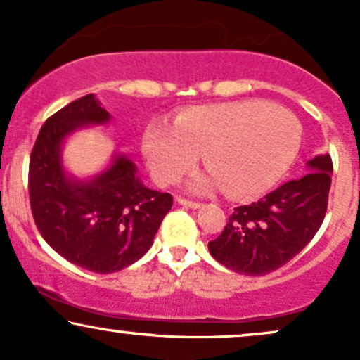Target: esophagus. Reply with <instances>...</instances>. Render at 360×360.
<instances>
[{
    "label": "esophagus",
    "instance_id": "34e87169",
    "mask_svg": "<svg viewBox=\"0 0 360 360\" xmlns=\"http://www.w3.org/2000/svg\"><path fill=\"white\" fill-rule=\"evenodd\" d=\"M177 203L181 206H186V208H200L201 206L200 201H189L186 200V198H177Z\"/></svg>",
    "mask_w": 360,
    "mask_h": 360
}]
</instances>
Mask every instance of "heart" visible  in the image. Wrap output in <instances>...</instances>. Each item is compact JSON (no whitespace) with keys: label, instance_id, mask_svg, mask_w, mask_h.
Listing matches in <instances>:
<instances>
[{"label":"heart","instance_id":"obj_1","mask_svg":"<svg viewBox=\"0 0 360 360\" xmlns=\"http://www.w3.org/2000/svg\"><path fill=\"white\" fill-rule=\"evenodd\" d=\"M300 146V120L259 100L189 108L174 128L155 123L143 135V155L157 183H176L203 154L212 176L194 188H225L232 198L271 189L291 167Z\"/></svg>","mask_w":360,"mask_h":360}]
</instances>
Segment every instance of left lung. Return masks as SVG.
<instances>
[{
  "mask_svg": "<svg viewBox=\"0 0 360 360\" xmlns=\"http://www.w3.org/2000/svg\"><path fill=\"white\" fill-rule=\"evenodd\" d=\"M332 157H313L308 174L279 186L250 205L237 206L210 254L245 276L279 269L311 242L323 223L332 186Z\"/></svg>",
  "mask_w": 360,
  "mask_h": 360,
  "instance_id": "1",
  "label": "left lung"
}]
</instances>
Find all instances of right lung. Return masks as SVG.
Here are the masks:
<instances>
[{"label": "right lung", "instance_id": "obj_1", "mask_svg": "<svg viewBox=\"0 0 360 360\" xmlns=\"http://www.w3.org/2000/svg\"><path fill=\"white\" fill-rule=\"evenodd\" d=\"M108 120L94 94L69 103L40 128L28 166L30 208L44 240L65 260L98 274L137 262L172 206L171 194L140 183L125 155L91 181L65 174L60 162L64 139L82 125Z\"/></svg>", "mask_w": 360, "mask_h": 360}]
</instances>
